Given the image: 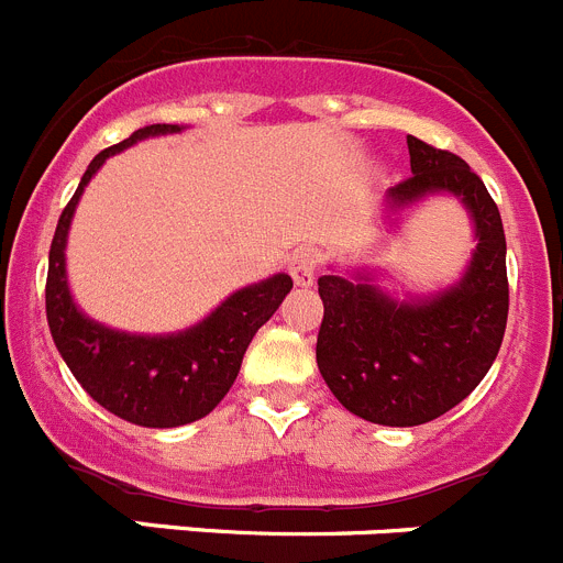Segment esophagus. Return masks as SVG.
<instances>
[{"label": "esophagus", "instance_id": "obj_1", "mask_svg": "<svg viewBox=\"0 0 563 563\" xmlns=\"http://www.w3.org/2000/svg\"><path fill=\"white\" fill-rule=\"evenodd\" d=\"M317 269H319V252L311 250V246H302V250L294 252L291 263H288V272H291L297 286H311L313 277H317Z\"/></svg>", "mask_w": 563, "mask_h": 563}]
</instances>
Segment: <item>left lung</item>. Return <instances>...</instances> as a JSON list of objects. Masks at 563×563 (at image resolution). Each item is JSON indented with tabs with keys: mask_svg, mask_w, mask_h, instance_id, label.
<instances>
[{
	"mask_svg": "<svg viewBox=\"0 0 563 563\" xmlns=\"http://www.w3.org/2000/svg\"><path fill=\"white\" fill-rule=\"evenodd\" d=\"M412 176L389 187L393 210L452 194L474 219L477 250L452 288L393 300L369 277L322 275L319 373L347 412L382 427H420L457 407L485 378L508 325V269L499 207L452 151L409 134Z\"/></svg>",
	"mask_w": 563,
	"mask_h": 563,
	"instance_id": "8db88e82",
	"label": "left lung"
}]
</instances>
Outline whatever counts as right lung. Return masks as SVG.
I'll return each instance as SVG.
<instances>
[{
    "label": "right lung",
    "instance_id": "obj_1",
    "mask_svg": "<svg viewBox=\"0 0 563 563\" xmlns=\"http://www.w3.org/2000/svg\"><path fill=\"white\" fill-rule=\"evenodd\" d=\"M179 125L156 123L136 129L129 140L100 151L69 205L60 212L49 244L47 322L53 342L80 387L111 415L148 429L185 427L205 418L230 393L252 336L291 291V277L275 275L230 294L199 325L168 336H136L111 331L84 317L67 286V232L84 187L109 156L136 140L176 134Z\"/></svg>",
    "mask_w": 563,
    "mask_h": 563
}]
</instances>
